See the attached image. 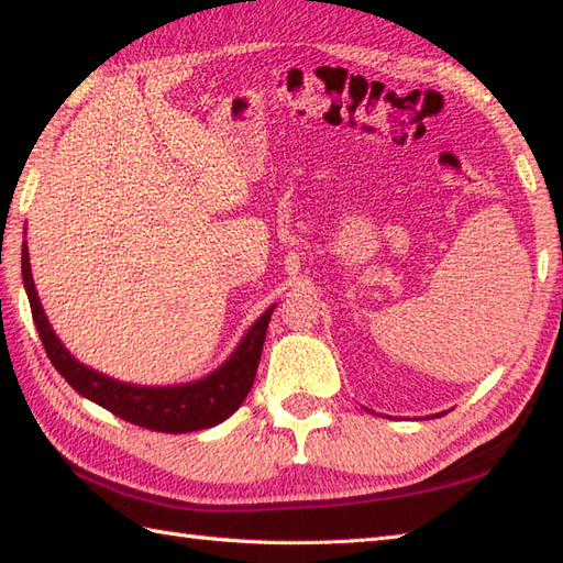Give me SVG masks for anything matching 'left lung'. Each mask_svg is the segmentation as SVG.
Returning <instances> with one entry per match:
<instances>
[{"mask_svg": "<svg viewBox=\"0 0 563 563\" xmlns=\"http://www.w3.org/2000/svg\"><path fill=\"white\" fill-rule=\"evenodd\" d=\"M437 417H441V415H437Z\"/></svg>", "mask_w": 563, "mask_h": 563, "instance_id": "obj_1", "label": "left lung"}]
</instances>
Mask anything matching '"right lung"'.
<instances>
[{"instance_id": "add662e5", "label": "right lung", "mask_w": 563, "mask_h": 563, "mask_svg": "<svg viewBox=\"0 0 563 563\" xmlns=\"http://www.w3.org/2000/svg\"><path fill=\"white\" fill-rule=\"evenodd\" d=\"M21 276L31 302L35 329L41 333L43 347L49 362L55 364V369L67 378L76 394L98 402L100 408L110 410L126 422L146 427L151 431H165V434H185V431L208 429L225 422L254 386L261 350H264L266 341V329L276 307H268L261 313L230 360L213 374L181 386H134L86 367L62 345L45 317L41 297L35 292L25 242L21 250Z\"/></svg>"}]
</instances>
